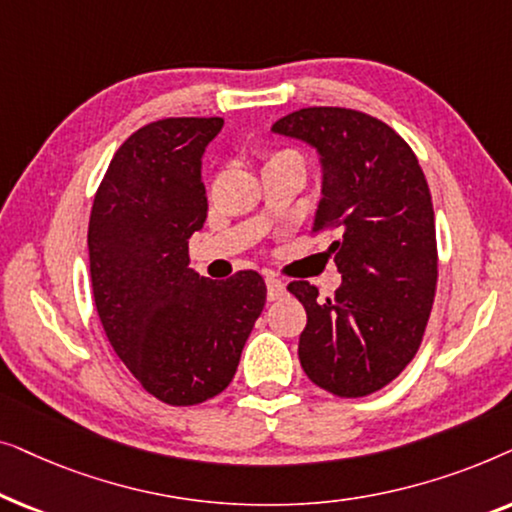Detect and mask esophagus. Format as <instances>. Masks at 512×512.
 Returning <instances> with one entry per match:
<instances>
[{
    "mask_svg": "<svg viewBox=\"0 0 512 512\" xmlns=\"http://www.w3.org/2000/svg\"><path fill=\"white\" fill-rule=\"evenodd\" d=\"M265 286H268V300H279L286 293V284L277 277H265Z\"/></svg>",
    "mask_w": 512,
    "mask_h": 512,
    "instance_id": "34e87169",
    "label": "esophagus"
}]
</instances>
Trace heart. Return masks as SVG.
I'll return each mask as SVG.
<instances>
[{
  "instance_id": "heart-1",
  "label": "heart",
  "mask_w": 512,
  "mask_h": 512,
  "mask_svg": "<svg viewBox=\"0 0 512 512\" xmlns=\"http://www.w3.org/2000/svg\"><path fill=\"white\" fill-rule=\"evenodd\" d=\"M275 158H298V156H293V153H289V151H284V153H277V156ZM275 158H272V160H275Z\"/></svg>"
}]
</instances>
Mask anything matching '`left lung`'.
I'll return each instance as SVG.
<instances>
[{
  "label": "left lung",
  "mask_w": 512,
  "mask_h": 512,
  "mask_svg": "<svg viewBox=\"0 0 512 512\" xmlns=\"http://www.w3.org/2000/svg\"><path fill=\"white\" fill-rule=\"evenodd\" d=\"M272 132L317 151L312 233H338L328 247L342 275L335 296L321 303L317 286L289 284L307 312L300 366L335 396H368L415 359L429 321L438 279L429 184L403 137L361 111L300 109Z\"/></svg>",
  "instance_id": "left-lung-1"
}]
</instances>
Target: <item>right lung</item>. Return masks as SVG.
I'll list each match as a JSON object with an SVG mask.
<instances>
[{
	"label": "right lung",
	"instance_id": "obj_1",
	"mask_svg": "<svg viewBox=\"0 0 512 512\" xmlns=\"http://www.w3.org/2000/svg\"><path fill=\"white\" fill-rule=\"evenodd\" d=\"M223 118H163L125 139L97 188L88 226L90 279L104 333L135 380L170 405H195L233 380L265 305V282L188 268L205 226L202 153Z\"/></svg>",
	"mask_w": 512,
	"mask_h": 512
}]
</instances>
